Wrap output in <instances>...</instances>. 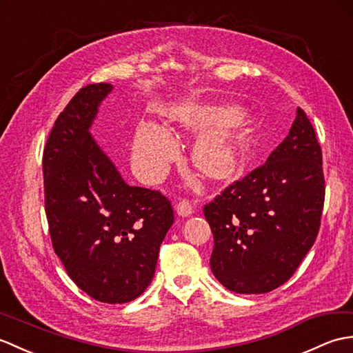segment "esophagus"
<instances>
[{"label": "esophagus", "instance_id": "34e87169", "mask_svg": "<svg viewBox=\"0 0 353 353\" xmlns=\"http://www.w3.org/2000/svg\"><path fill=\"white\" fill-rule=\"evenodd\" d=\"M175 211H176L178 216L187 217V216H190V214L193 213V207H192V203H190L189 201L184 199V201L176 203V205H175Z\"/></svg>", "mask_w": 353, "mask_h": 353}]
</instances>
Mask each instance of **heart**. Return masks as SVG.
<instances>
[{"label":"heart","instance_id":"b5f03b06","mask_svg":"<svg viewBox=\"0 0 353 353\" xmlns=\"http://www.w3.org/2000/svg\"><path fill=\"white\" fill-rule=\"evenodd\" d=\"M174 119L192 132H205L192 151V163L199 174L213 183L234 181L243 175L249 160V131L225 130L239 119L236 108L222 105L185 107ZM176 157V145L168 131L154 123L139 125L132 143V163L143 181L155 184L166 175Z\"/></svg>","mask_w":353,"mask_h":353}]
</instances>
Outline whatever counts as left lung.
Segmentation results:
<instances>
[{
  "label": "left lung",
  "instance_id": "1",
  "mask_svg": "<svg viewBox=\"0 0 353 353\" xmlns=\"http://www.w3.org/2000/svg\"><path fill=\"white\" fill-rule=\"evenodd\" d=\"M325 202L322 150L302 108L284 142L203 207L210 265L234 293L260 294L293 276L316 241Z\"/></svg>",
  "mask_w": 353,
  "mask_h": 353
}]
</instances>
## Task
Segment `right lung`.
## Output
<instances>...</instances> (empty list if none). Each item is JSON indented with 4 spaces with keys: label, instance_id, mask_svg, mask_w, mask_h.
<instances>
[{
    "label": "right lung",
    "instance_id": "obj_1",
    "mask_svg": "<svg viewBox=\"0 0 353 353\" xmlns=\"http://www.w3.org/2000/svg\"><path fill=\"white\" fill-rule=\"evenodd\" d=\"M112 90L85 85L59 114L43 150L45 213L70 279L99 302L127 303L151 284L174 210L160 192L125 183L92 137Z\"/></svg>",
    "mask_w": 353,
    "mask_h": 353
}]
</instances>
